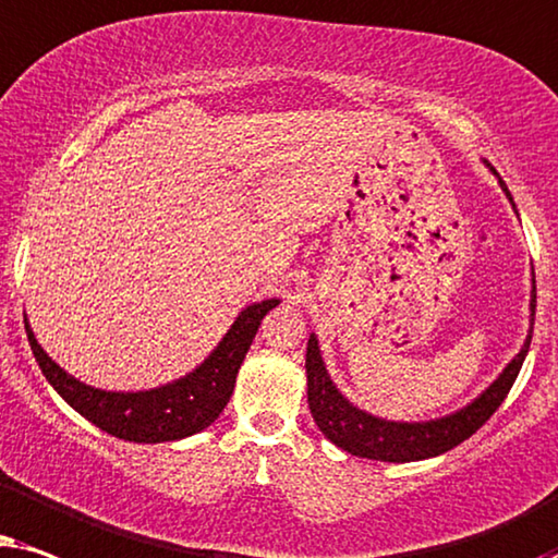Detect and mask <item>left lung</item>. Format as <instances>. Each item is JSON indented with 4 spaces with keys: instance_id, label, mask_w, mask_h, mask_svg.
<instances>
[{
    "instance_id": "1",
    "label": "left lung",
    "mask_w": 558,
    "mask_h": 558,
    "mask_svg": "<svg viewBox=\"0 0 558 558\" xmlns=\"http://www.w3.org/2000/svg\"><path fill=\"white\" fill-rule=\"evenodd\" d=\"M495 173V170H493ZM502 191H510L505 181H500ZM512 202V198H510ZM515 206V204H512ZM536 318V275H533V291H531V322ZM533 337V326L529 339L515 360L502 369V375L482 392L477 400L462 411L447 415V418H436L426 423H396L377 418L360 408H354L349 400L337 390L326 373L322 352H318V341L311 333L306 347V373H308V408L314 415L316 426L322 428L326 439L337 444L339 449L362 459H380V462H418V459L439 457L444 451L459 447V444L470 439L480 426H485L489 415H493L508 396L518 373H521L525 354H529Z\"/></svg>"
}]
</instances>
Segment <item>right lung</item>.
I'll list each match as a JSON object with an SVG mask.
<instances>
[{"label":"right lung","mask_w":558,"mask_h":558,"mask_svg":"<svg viewBox=\"0 0 558 558\" xmlns=\"http://www.w3.org/2000/svg\"><path fill=\"white\" fill-rule=\"evenodd\" d=\"M278 299L252 303L236 316L232 329L219 347L206 356L193 373L181 380L140 392H107L84 385L56 365L37 344L33 329L25 322L27 341L46 380L53 385L65 403L78 411L94 426L117 439L135 444L178 441L211 426L232 398L236 373L267 311L278 306Z\"/></svg>","instance_id":"add662e5"}]
</instances>
